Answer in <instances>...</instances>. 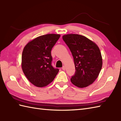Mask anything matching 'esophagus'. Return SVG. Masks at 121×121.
I'll return each instance as SVG.
<instances>
[{
  "instance_id": "1",
  "label": "esophagus",
  "mask_w": 121,
  "mask_h": 121,
  "mask_svg": "<svg viewBox=\"0 0 121 121\" xmlns=\"http://www.w3.org/2000/svg\"><path fill=\"white\" fill-rule=\"evenodd\" d=\"M62 69L63 70L65 71V66H62Z\"/></svg>"
}]
</instances>
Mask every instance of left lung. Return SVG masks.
<instances>
[{
    "label": "left lung",
    "mask_w": 121,
    "mask_h": 121,
    "mask_svg": "<svg viewBox=\"0 0 121 121\" xmlns=\"http://www.w3.org/2000/svg\"><path fill=\"white\" fill-rule=\"evenodd\" d=\"M63 40L70 49L74 59L75 73L71 81L74 85L84 88L92 84L98 76L102 58L97 44L83 35H63Z\"/></svg>",
    "instance_id": "left-lung-1"
}]
</instances>
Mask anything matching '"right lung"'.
<instances>
[{"label": "right lung", "instance_id": "right-lung-1", "mask_svg": "<svg viewBox=\"0 0 121 121\" xmlns=\"http://www.w3.org/2000/svg\"><path fill=\"white\" fill-rule=\"evenodd\" d=\"M60 35L48 34L40 36L25 45L22 55L23 72L30 83L38 87L47 86L59 72L51 65V50Z\"/></svg>", "mask_w": 121, "mask_h": 121}]
</instances>
